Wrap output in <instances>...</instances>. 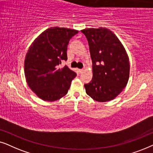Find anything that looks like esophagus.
I'll list each match as a JSON object with an SVG mask.
<instances>
[{"label": "esophagus", "mask_w": 153, "mask_h": 153, "mask_svg": "<svg viewBox=\"0 0 153 153\" xmlns=\"http://www.w3.org/2000/svg\"><path fill=\"white\" fill-rule=\"evenodd\" d=\"M78 71L80 73H83V69H78Z\"/></svg>", "instance_id": "34e87169"}]
</instances>
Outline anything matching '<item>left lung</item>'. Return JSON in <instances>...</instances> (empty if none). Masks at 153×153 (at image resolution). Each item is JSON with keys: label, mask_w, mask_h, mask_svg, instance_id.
<instances>
[{"label": "left lung", "mask_w": 153, "mask_h": 153, "mask_svg": "<svg viewBox=\"0 0 153 153\" xmlns=\"http://www.w3.org/2000/svg\"><path fill=\"white\" fill-rule=\"evenodd\" d=\"M86 36L92 60L93 78L85 85L94 100H113L127 86L130 65L125 48L113 32L106 28L81 30Z\"/></svg>", "instance_id": "obj_1"}]
</instances>
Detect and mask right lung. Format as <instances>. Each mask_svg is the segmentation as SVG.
I'll use <instances>...</instances> for the list:
<instances>
[{
  "label": "right lung",
  "mask_w": 153,
  "mask_h": 153,
  "mask_svg": "<svg viewBox=\"0 0 153 153\" xmlns=\"http://www.w3.org/2000/svg\"><path fill=\"white\" fill-rule=\"evenodd\" d=\"M78 30L58 26L48 28L34 40L24 60V75L30 89L45 101H55L64 97L76 73L65 66L69 40Z\"/></svg>",
  "instance_id": "add662e5"
}]
</instances>
